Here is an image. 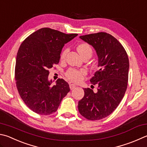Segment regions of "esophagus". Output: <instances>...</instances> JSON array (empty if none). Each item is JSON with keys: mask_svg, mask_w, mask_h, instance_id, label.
<instances>
[{"mask_svg": "<svg viewBox=\"0 0 147 147\" xmlns=\"http://www.w3.org/2000/svg\"><path fill=\"white\" fill-rule=\"evenodd\" d=\"M69 87H70L71 90H73V89H74V88L76 87V85L73 84H69Z\"/></svg>", "mask_w": 147, "mask_h": 147, "instance_id": "obj_1", "label": "esophagus"}]
</instances>
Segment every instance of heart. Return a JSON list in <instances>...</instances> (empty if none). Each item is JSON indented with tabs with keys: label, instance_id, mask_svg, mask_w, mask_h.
<instances>
[{
	"label": "heart",
	"instance_id": "b5f03b06",
	"mask_svg": "<svg viewBox=\"0 0 147 147\" xmlns=\"http://www.w3.org/2000/svg\"><path fill=\"white\" fill-rule=\"evenodd\" d=\"M77 50L80 54L82 57L84 58L85 57H91L92 54V50L89 44L87 43H81L77 47ZM68 49H64L60 55V59L63 60L65 58L66 55L67 53ZM86 75V71L84 69L78 70L76 69H69L65 73V76L68 80L74 82H80L84 79V76Z\"/></svg>",
	"mask_w": 147,
	"mask_h": 147
}]
</instances>
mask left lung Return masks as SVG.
<instances>
[{"instance_id":"1","label":"left lung","mask_w":147,"mask_h":147,"mask_svg":"<svg viewBox=\"0 0 147 147\" xmlns=\"http://www.w3.org/2000/svg\"><path fill=\"white\" fill-rule=\"evenodd\" d=\"M80 38L94 48L98 70L90 80L92 85H97L98 91L84 89L78 111L87 119L99 120L110 115L124 96L129 79V58L120 42L110 34L100 32Z\"/></svg>"}]
</instances>
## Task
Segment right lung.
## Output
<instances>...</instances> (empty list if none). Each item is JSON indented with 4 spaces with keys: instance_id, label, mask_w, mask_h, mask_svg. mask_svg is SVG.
<instances>
[{
    "instance_id": "right-lung-1",
    "label": "right lung",
    "mask_w": 147,
    "mask_h": 147,
    "mask_svg": "<svg viewBox=\"0 0 147 147\" xmlns=\"http://www.w3.org/2000/svg\"><path fill=\"white\" fill-rule=\"evenodd\" d=\"M77 35L44 28L20 45L16 58V85L24 102L34 113L44 115L55 113L70 90L64 80L58 79L53 85L48 75L49 69L59 63L65 44Z\"/></svg>"
}]
</instances>
